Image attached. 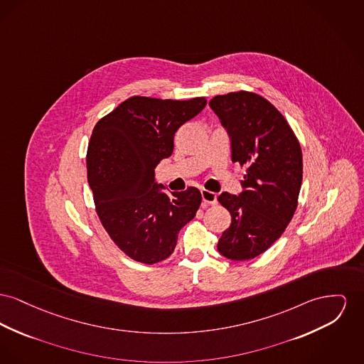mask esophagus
I'll list each match as a JSON object with an SVG mask.
<instances>
[{
    "label": "esophagus",
    "instance_id": "1",
    "mask_svg": "<svg viewBox=\"0 0 364 364\" xmlns=\"http://www.w3.org/2000/svg\"><path fill=\"white\" fill-rule=\"evenodd\" d=\"M202 199H203V203L208 206V205H215L217 203V193H212V191H208V190H202Z\"/></svg>",
    "mask_w": 364,
    "mask_h": 364
}]
</instances>
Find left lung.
Listing matches in <instances>:
<instances>
[{
	"instance_id": "obj_1",
	"label": "left lung",
	"mask_w": 364,
	"mask_h": 364,
	"mask_svg": "<svg viewBox=\"0 0 364 364\" xmlns=\"http://www.w3.org/2000/svg\"><path fill=\"white\" fill-rule=\"evenodd\" d=\"M209 106L230 136L232 162L247 166L242 191L218 196L232 221L217 250L245 261L269 249L294 215L302 181L301 147L284 117L256 93L215 96Z\"/></svg>"
}]
</instances>
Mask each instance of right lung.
<instances>
[{
	"label": "right lung",
	"instance_id": "add662e5",
	"mask_svg": "<svg viewBox=\"0 0 364 364\" xmlns=\"http://www.w3.org/2000/svg\"><path fill=\"white\" fill-rule=\"evenodd\" d=\"M206 103L133 96L92 132L86 169L96 210L109 237L134 261L155 264L171 256L178 231L199 209L198 188L166 193L155 181V168L173 154L177 129Z\"/></svg>",
	"mask_w": 364,
	"mask_h": 364
}]
</instances>
